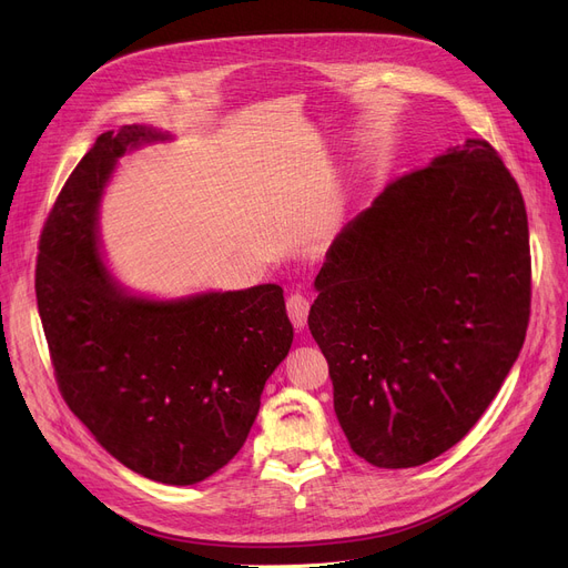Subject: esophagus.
Segmentation results:
<instances>
[{
    "mask_svg": "<svg viewBox=\"0 0 568 568\" xmlns=\"http://www.w3.org/2000/svg\"><path fill=\"white\" fill-rule=\"evenodd\" d=\"M308 311H311V302H308L306 294L292 292L287 296V315H290V320L294 324V329H300V332L304 329L306 320H308Z\"/></svg>",
    "mask_w": 568,
    "mask_h": 568,
    "instance_id": "34e87169",
    "label": "esophagus"
}]
</instances>
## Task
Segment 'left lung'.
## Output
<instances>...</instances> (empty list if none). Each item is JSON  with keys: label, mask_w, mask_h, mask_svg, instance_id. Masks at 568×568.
I'll list each match as a JSON object with an SVG mask.
<instances>
[{"label": "left lung", "mask_w": 568, "mask_h": 568, "mask_svg": "<svg viewBox=\"0 0 568 568\" xmlns=\"http://www.w3.org/2000/svg\"><path fill=\"white\" fill-rule=\"evenodd\" d=\"M308 329L352 452L424 465L481 419L525 343L531 304L520 186L471 138L386 186L326 253Z\"/></svg>", "instance_id": "obj_1"}]
</instances>
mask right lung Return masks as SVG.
Instances as JSON below:
<instances>
[{
	"label": "right lung",
	"mask_w": 568,
	"mask_h": 568,
	"mask_svg": "<svg viewBox=\"0 0 568 568\" xmlns=\"http://www.w3.org/2000/svg\"><path fill=\"white\" fill-rule=\"evenodd\" d=\"M149 126L105 131L59 191L41 232L37 302L54 379L103 449L152 481L191 486L242 449L292 324L278 285L159 304L129 296L97 253V206Z\"/></svg>",
	"instance_id": "right-lung-1"
}]
</instances>
